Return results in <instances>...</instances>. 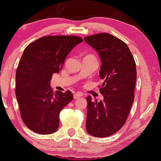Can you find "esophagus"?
Returning <instances> with one entry per match:
<instances>
[{"instance_id": "obj_1", "label": "esophagus", "mask_w": 161, "mask_h": 161, "mask_svg": "<svg viewBox=\"0 0 161 161\" xmlns=\"http://www.w3.org/2000/svg\"><path fill=\"white\" fill-rule=\"evenodd\" d=\"M81 96H83V93L81 92L75 93H74V95H73V97H74L75 99H77L78 98L81 97Z\"/></svg>"}]
</instances>
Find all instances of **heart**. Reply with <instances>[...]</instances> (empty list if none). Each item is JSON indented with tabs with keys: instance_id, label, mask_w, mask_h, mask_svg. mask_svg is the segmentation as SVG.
<instances>
[{
	"instance_id": "1",
	"label": "heart",
	"mask_w": 161,
	"mask_h": 161,
	"mask_svg": "<svg viewBox=\"0 0 161 161\" xmlns=\"http://www.w3.org/2000/svg\"><path fill=\"white\" fill-rule=\"evenodd\" d=\"M86 57H88V58H96L94 55H92V54H89V55H87Z\"/></svg>"
}]
</instances>
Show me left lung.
I'll return each mask as SVG.
<instances>
[{"mask_svg": "<svg viewBox=\"0 0 161 161\" xmlns=\"http://www.w3.org/2000/svg\"><path fill=\"white\" fill-rule=\"evenodd\" d=\"M84 41L98 53L99 76L104 81L99 86L103 100L86 98V131L96 137L109 136L121 129L129 115L134 99L136 63L126 43L112 34L92 35Z\"/></svg>", "mask_w": 161, "mask_h": 161, "instance_id": "1", "label": "left lung"}]
</instances>
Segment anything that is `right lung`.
I'll return each mask as SVG.
<instances>
[{"instance_id":"right-lung-1","label":"right lung","mask_w":161,"mask_h":161,"mask_svg":"<svg viewBox=\"0 0 161 161\" xmlns=\"http://www.w3.org/2000/svg\"><path fill=\"white\" fill-rule=\"evenodd\" d=\"M83 42L77 36H47L25 48L16 71L15 95L26 126L37 134L55 132L60 110L72 101L71 92H53L50 81L67 55Z\"/></svg>"}]
</instances>
